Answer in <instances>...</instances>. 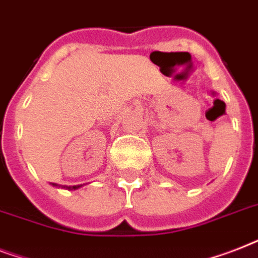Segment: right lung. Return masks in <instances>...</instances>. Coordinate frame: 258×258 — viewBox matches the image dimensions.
I'll return each mask as SVG.
<instances>
[{"label": "right lung", "instance_id": "1", "mask_svg": "<svg viewBox=\"0 0 258 258\" xmlns=\"http://www.w3.org/2000/svg\"><path fill=\"white\" fill-rule=\"evenodd\" d=\"M52 184H53V186H57V184H56V183H52ZM58 187H60V186H58ZM61 187L68 188V190H76V188L82 187V184H76V186H61Z\"/></svg>", "mask_w": 258, "mask_h": 258}]
</instances>
